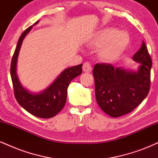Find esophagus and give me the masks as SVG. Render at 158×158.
<instances>
[{"label": "esophagus", "mask_w": 158, "mask_h": 158, "mask_svg": "<svg viewBox=\"0 0 158 158\" xmlns=\"http://www.w3.org/2000/svg\"><path fill=\"white\" fill-rule=\"evenodd\" d=\"M82 69L83 71L85 72V73H90L92 70L91 64H90L89 62H88V61H86V62H85L84 64H83Z\"/></svg>", "instance_id": "1"}]
</instances>
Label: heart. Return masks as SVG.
Here are the masks:
<instances>
[{
  "instance_id": "obj_1",
  "label": "heart",
  "mask_w": 158,
  "mask_h": 158,
  "mask_svg": "<svg viewBox=\"0 0 158 158\" xmlns=\"http://www.w3.org/2000/svg\"><path fill=\"white\" fill-rule=\"evenodd\" d=\"M96 46H101L100 54L105 59L113 61L123 53L128 44V36L125 32L107 28L96 34L92 40Z\"/></svg>"
}]
</instances>
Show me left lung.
<instances>
[{
  "instance_id": "left-lung-1",
  "label": "left lung",
  "mask_w": 158,
  "mask_h": 158,
  "mask_svg": "<svg viewBox=\"0 0 158 158\" xmlns=\"http://www.w3.org/2000/svg\"><path fill=\"white\" fill-rule=\"evenodd\" d=\"M133 59L140 64L137 71L106 63L94 65L96 99L101 109L112 117L131 112L149 91L152 63L143 41Z\"/></svg>"
}]
</instances>
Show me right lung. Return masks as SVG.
<instances>
[{
	"mask_svg": "<svg viewBox=\"0 0 158 158\" xmlns=\"http://www.w3.org/2000/svg\"><path fill=\"white\" fill-rule=\"evenodd\" d=\"M39 21L33 25L37 24ZM32 26L27 28L20 36L15 52L12 59L10 74L13 85L14 94L17 102L29 113L39 118H51L64 108L68 96V88L74 78L82 72V64L65 69L48 88L41 93L32 94L25 89L20 82L16 73L18 56L23 40L31 30Z\"/></svg>",
	"mask_w": 158,
	"mask_h": 158,
	"instance_id": "1",
	"label": "right lung"
}]
</instances>
